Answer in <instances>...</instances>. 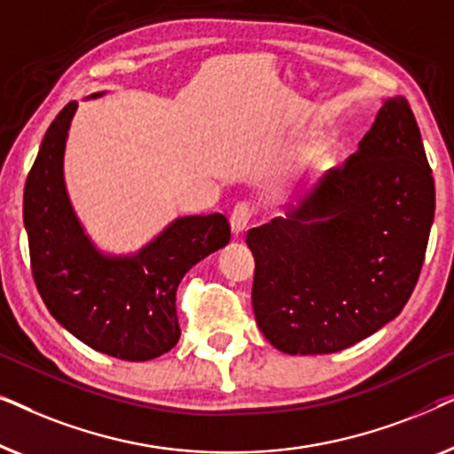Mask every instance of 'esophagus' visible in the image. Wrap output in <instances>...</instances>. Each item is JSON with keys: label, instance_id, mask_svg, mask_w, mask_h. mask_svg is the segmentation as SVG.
Masks as SVG:
<instances>
[{"label": "esophagus", "instance_id": "obj_1", "mask_svg": "<svg viewBox=\"0 0 454 454\" xmlns=\"http://www.w3.org/2000/svg\"><path fill=\"white\" fill-rule=\"evenodd\" d=\"M252 207L247 202H239L238 207L233 208V213H231V219H229V223H231V231L235 233V235H239L241 231H244V229L247 227V223H250V219H252Z\"/></svg>", "mask_w": 454, "mask_h": 454}]
</instances>
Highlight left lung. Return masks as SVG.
<instances>
[{
	"instance_id": "1",
	"label": "left lung",
	"mask_w": 454,
	"mask_h": 454,
	"mask_svg": "<svg viewBox=\"0 0 454 454\" xmlns=\"http://www.w3.org/2000/svg\"><path fill=\"white\" fill-rule=\"evenodd\" d=\"M436 192L405 97L384 101L340 167L289 213L247 231L252 306L291 356L356 345L399 316L424 266Z\"/></svg>"
}]
</instances>
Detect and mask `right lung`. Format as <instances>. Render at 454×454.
I'll return each instance as SVG.
<instances>
[{
    "label": "right lung",
    "mask_w": 454,
    "mask_h": 454,
    "mask_svg": "<svg viewBox=\"0 0 454 454\" xmlns=\"http://www.w3.org/2000/svg\"><path fill=\"white\" fill-rule=\"evenodd\" d=\"M97 97V95H95ZM78 103L49 126L24 185V227L36 289L53 314L92 349L148 362L179 340L176 294L185 272L231 238L221 213L182 216L132 258L98 254L74 216L64 148Z\"/></svg>",
    "instance_id": "obj_1"
}]
</instances>
